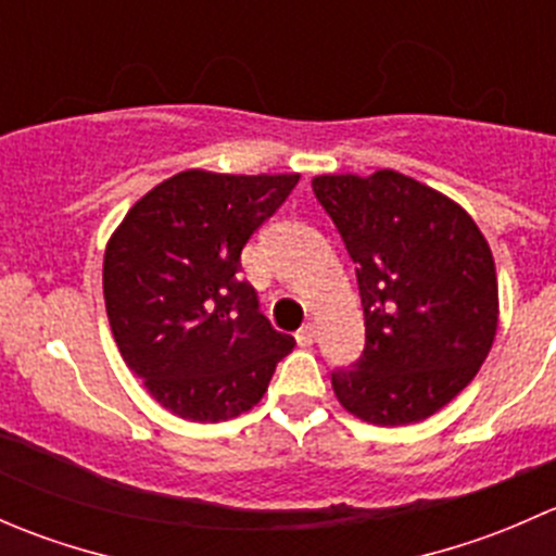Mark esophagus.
Returning a JSON list of instances; mask_svg holds the SVG:
<instances>
[{
  "label": "esophagus",
  "mask_w": 556,
  "mask_h": 556,
  "mask_svg": "<svg viewBox=\"0 0 556 556\" xmlns=\"http://www.w3.org/2000/svg\"><path fill=\"white\" fill-rule=\"evenodd\" d=\"M295 339H299L301 346H312L314 341H317V325L314 323H304L299 328V333H295Z\"/></svg>",
  "instance_id": "esophagus-1"
}]
</instances>
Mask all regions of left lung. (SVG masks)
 <instances>
[{"label":"left lung","mask_w":556,"mask_h":556,"mask_svg":"<svg viewBox=\"0 0 556 556\" xmlns=\"http://www.w3.org/2000/svg\"><path fill=\"white\" fill-rule=\"evenodd\" d=\"M312 190L357 263L366 346L330 374L346 412L422 422L481 368L497 330V277L468 212L417 179L323 174Z\"/></svg>","instance_id":"obj_1"}]
</instances>
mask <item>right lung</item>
Instances as JSON below:
<instances>
[{"instance_id": "1", "label": "right lung", "mask_w": 556, "mask_h": 556, "mask_svg": "<svg viewBox=\"0 0 556 556\" xmlns=\"http://www.w3.org/2000/svg\"><path fill=\"white\" fill-rule=\"evenodd\" d=\"M299 174L179 172L123 217L104 252V304L123 361L190 422L250 412L295 339L271 328L242 271L252 233Z\"/></svg>"}]
</instances>
